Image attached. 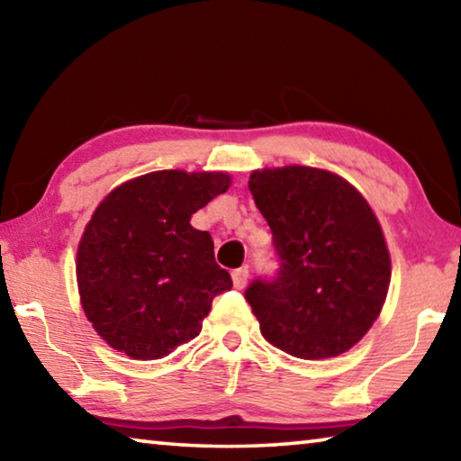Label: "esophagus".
Here are the masks:
<instances>
[{
    "label": "esophagus",
    "instance_id": "esophagus-1",
    "mask_svg": "<svg viewBox=\"0 0 461 461\" xmlns=\"http://www.w3.org/2000/svg\"><path fill=\"white\" fill-rule=\"evenodd\" d=\"M248 276H249L248 268H238V270H233V272H231L233 286H236L238 291H241V288H244V286L248 285Z\"/></svg>",
    "mask_w": 461,
    "mask_h": 461
}]
</instances>
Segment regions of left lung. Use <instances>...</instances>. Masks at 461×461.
Returning a JSON list of instances; mask_svg holds the SVG:
<instances>
[{"mask_svg": "<svg viewBox=\"0 0 461 461\" xmlns=\"http://www.w3.org/2000/svg\"><path fill=\"white\" fill-rule=\"evenodd\" d=\"M248 186L278 260L244 293L264 339L303 360L348 352L376 321L390 283L370 205L341 176L309 167L256 170Z\"/></svg>", "mask_w": 461, "mask_h": 461, "instance_id": "obj_1", "label": "left lung"}]
</instances>
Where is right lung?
<instances>
[{"label":"right lung","mask_w":461,"mask_h":461,"mask_svg":"<svg viewBox=\"0 0 461 461\" xmlns=\"http://www.w3.org/2000/svg\"><path fill=\"white\" fill-rule=\"evenodd\" d=\"M225 173L158 170L112 191L77 252L83 311L109 346L158 360L194 339L217 294L231 288L209 231L191 215L228 191Z\"/></svg>","instance_id":"1"}]
</instances>
